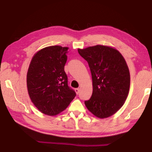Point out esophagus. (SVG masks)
Listing matches in <instances>:
<instances>
[{"mask_svg":"<svg viewBox=\"0 0 152 152\" xmlns=\"http://www.w3.org/2000/svg\"><path fill=\"white\" fill-rule=\"evenodd\" d=\"M75 92H76V93L77 94H79L80 93V88H76L75 89Z\"/></svg>","mask_w":152,"mask_h":152,"instance_id":"esophagus-1","label":"esophagus"}]
</instances>
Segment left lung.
Listing matches in <instances>:
<instances>
[{
	"label": "left lung",
	"mask_w": 152,
	"mask_h": 152,
	"mask_svg": "<svg viewBox=\"0 0 152 152\" xmlns=\"http://www.w3.org/2000/svg\"><path fill=\"white\" fill-rule=\"evenodd\" d=\"M88 61L92 79V94L84 102L92 114L105 119L124 104L130 88V74L121 53L110 46L96 45L78 49Z\"/></svg>",
	"instance_id": "1"
}]
</instances>
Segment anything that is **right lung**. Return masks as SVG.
<instances>
[{
    "label": "right lung",
    "instance_id": "obj_1",
    "mask_svg": "<svg viewBox=\"0 0 152 152\" xmlns=\"http://www.w3.org/2000/svg\"><path fill=\"white\" fill-rule=\"evenodd\" d=\"M68 49L60 45L43 48L33 56L28 68L27 86L31 101L49 116L60 114L76 96L64 71Z\"/></svg>",
    "mask_w": 152,
    "mask_h": 152
}]
</instances>
